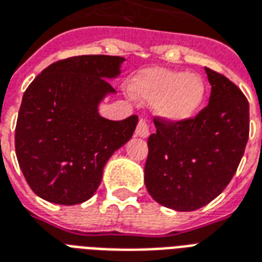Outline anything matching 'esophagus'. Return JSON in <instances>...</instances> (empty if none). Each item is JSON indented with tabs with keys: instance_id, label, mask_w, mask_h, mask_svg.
Masks as SVG:
<instances>
[{
	"instance_id": "34e87169",
	"label": "esophagus",
	"mask_w": 262,
	"mask_h": 262,
	"mask_svg": "<svg viewBox=\"0 0 262 262\" xmlns=\"http://www.w3.org/2000/svg\"><path fill=\"white\" fill-rule=\"evenodd\" d=\"M136 136L141 137V139H147L150 136V130H148V125H147L146 119H140L139 125L136 127Z\"/></svg>"
}]
</instances>
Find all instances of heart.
Segmentation results:
<instances>
[{"instance_id":"1","label":"heart","mask_w":262,"mask_h":262,"mask_svg":"<svg viewBox=\"0 0 262 262\" xmlns=\"http://www.w3.org/2000/svg\"><path fill=\"white\" fill-rule=\"evenodd\" d=\"M129 93L151 102L157 118L166 123H182L199 112L207 94L203 77L168 68H147L132 77Z\"/></svg>"}]
</instances>
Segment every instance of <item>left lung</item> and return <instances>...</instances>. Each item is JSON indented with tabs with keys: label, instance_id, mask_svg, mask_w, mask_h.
<instances>
[{
	"label": "left lung",
	"instance_id": "1",
	"mask_svg": "<svg viewBox=\"0 0 262 262\" xmlns=\"http://www.w3.org/2000/svg\"><path fill=\"white\" fill-rule=\"evenodd\" d=\"M208 105L182 123L154 121L148 137L144 183L158 204L194 211L224 191L245 154L249 101L228 77L205 68Z\"/></svg>",
	"mask_w": 262,
	"mask_h": 262
}]
</instances>
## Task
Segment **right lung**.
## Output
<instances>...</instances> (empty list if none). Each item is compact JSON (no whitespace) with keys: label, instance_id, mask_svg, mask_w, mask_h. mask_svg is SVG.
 I'll list each match as a JSON object with an SVG mask.
<instances>
[{"label":"right lung","instance_id":"1","mask_svg":"<svg viewBox=\"0 0 262 262\" xmlns=\"http://www.w3.org/2000/svg\"><path fill=\"white\" fill-rule=\"evenodd\" d=\"M126 59L79 55L51 63L28 87L15 130V150L25 179L38 197L75 205L92 197L106 161L133 136L139 118L110 121L100 104L116 94Z\"/></svg>","mask_w":262,"mask_h":262}]
</instances>
